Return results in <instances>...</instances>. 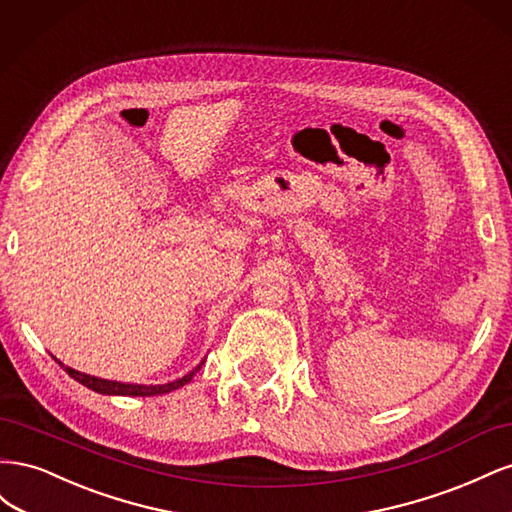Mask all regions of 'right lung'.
<instances>
[{
    "label": "right lung",
    "instance_id": "right-lung-1",
    "mask_svg": "<svg viewBox=\"0 0 512 512\" xmlns=\"http://www.w3.org/2000/svg\"><path fill=\"white\" fill-rule=\"evenodd\" d=\"M61 367H64L68 374L76 380L81 382L83 386H87V389L96 391L100 395H121V397H151V395H164V393H170L175 389H181L183 384H188L194 376L196 371L203 367L205 359L200 361L190 374H185L183 378L179 380H173V382H166V384H130V382H117V380H104V378H96V376H89V374H83V371H76L68 365H64L61 361H57Z\"/></svg>",
    "mask_w": 512,
    "mask_h": 512
}]
</instances>
